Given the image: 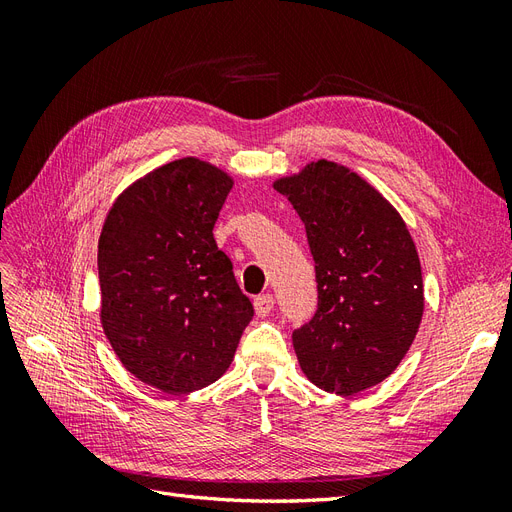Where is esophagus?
<instances>
[{"label": "esophagus", "instance_id": "esophagus-1", "mask_svg": "<svg viewBox=\"0 0 512 512\" xmlns=\"http://www.w3.org/2000/svg\"><path fill=\"white\" fill-rule=\"evenodd\" d=\"M273 309V297L271 294H260V297L254 299V312L258 318L269 316V312Z\"/></svg>", "mask_w": 512, "mask_h": 512}]
</instances>
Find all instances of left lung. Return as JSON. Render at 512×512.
<instances>
[{
    "label": "left lung",
    "mask_w": 512,
    "mask_h": 512,
    "mask_svg": "<svg viewBox=\"0 0 512 512\" xmlns=\"http://www.w3.org/2000/svg\"><path fill=\"white\" fill-rule=\"evenodd\" d=\"M305 224L318 309L292 333L318 389L354 395L389 378L421 327L425 294L416 245L399 211L352 168L305 164L273 181Z\"/></svg>",
    "instance_id": "8db88e82"
}]
</instances>
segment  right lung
I'll list each match as a JSON object with an SVG mask.
<instances>
[{
  "instance_id": "1",
  "label": "right lung",
  "mask_w": 512,
  "mask_h": 512,
  "mask_svg": "<svg viewBox=\"0 0 512 512\" xmlns=\"http://www.w3.org/2000/svg\"><path fill=\"white\" fill-rule=\"evenodd\" d=\"M232 183L211 162L181 158L132 181L104 218L102 329L121 365L162 393L222 378L254 316L213 239Z\"/></svg>"
}]
</instances>
